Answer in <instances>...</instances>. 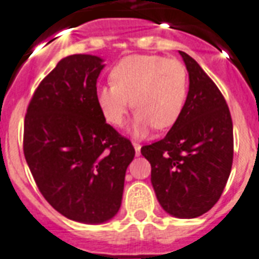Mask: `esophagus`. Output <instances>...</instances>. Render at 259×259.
Listing matches in <instances>:
<instances>
[{"label":"esophagus","mask_w":259,"mask_h":259,"mask_svg":"<svg viewBox=\"0 0 259 259\" xmlns=\"http://www.w3.org/2000/svg\"><path fill=\"white\" fill-rule=\"evenodd\" d=\"M134 150H136V156H140L141 154V145L138 144V142H133Z\"/></svg>","instance_id":"34e87169"}]
</instances>
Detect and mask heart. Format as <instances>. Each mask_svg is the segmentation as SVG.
Returning a JSON list of instances; mask_svg holds the SVG:
<instances>
[{
  "mask_svg": "<svg viewBox=\"0 0 259 259\" xmlns=\"http://www.w3.org/2000/svg\"><path fill=\"white\" fill-rule=\"evenodd\" d=\"M113 83L98 87L97 102L109 123L121 126L136 107L130 133L145 137L152 127L168 129L183 113L188 72L181 62L157 55H133L111 71Z\"/></svg>",
  "mask_w": 259,
  "mask_h": 259,
  "instance_id": "b5f03b06",
  "label": "heart"
}]
</instances>
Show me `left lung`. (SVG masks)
Returning <instances> with one entry per match:
<instances>
[{"instance_id": "obj_1", "label": "left lung", "mask_w": 259, "mask_h": 259, "mask_svg": "<svg viewBox=\"0 0 259 259\" xmlns=\"http://www.w3.org/2000/svg\"><path fill=\"white\" fill-rule=\"evenodd\" d=\"M189 76L183 113L165 137L141 148L150 181L165 212L181 219L212 208L229 180L233 121L225 98L189 55L179 51Z\"/></svg>"}]
</instances>
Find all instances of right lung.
I'll use <instances>...</instances> for the list:
<instances>
[{"instance_id": "obj_1", "label": "right lung", "mask_w": 259, "mask_h": 259, "mask_svg": "<svg viewBox=\"0 0 259 259\" xmlns=\"http://www.w3.org/2000/svg\"><path fill=\"white\" fill-rule=\"evenodd\" d=\"M103 60L71 55L42 79L26 110L24 154L46 200L71 221L99 225L121 207L134 148L97 102Z\"/></svg>"}]
</instances>
